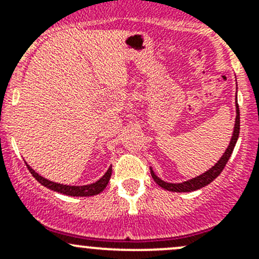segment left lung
<instances>
[{
	"label": "left lung",
	"mask_w": 259,
	"mask_h": 259,
	"mask_svg": "<svg viewBox=\"0 0 259 259\" xmlns=\"http://www.w3.org/2000/svg\"><path fill=\"white\" fill-rule=\"evenodd\" d=\"M236 121H234V129H233V134H232L231 138V142H229L228 148L226 149V151L223 153V155L221 156L218 161L214 164L211 168L208 169L207 171H204L203 174L200 176L195 177V178H192L189 180H185V182L182 183H168V182H164L154 173L153 169L150 168V173L151 177H153L154 182L161 187L163 189L169 190V192H179V193H187V192H194V190L200 189V188L205 187L208 185L209 183L213 182L219 174L222 173V170L224 169L226 164L228 163L229 158H231L232 153H233V149L234 146L237 144V140H238L239 137V106L238 103H237V96H236Z\"/></svg>",
	"instance_id": "left-lung-1"
}]
</instances>
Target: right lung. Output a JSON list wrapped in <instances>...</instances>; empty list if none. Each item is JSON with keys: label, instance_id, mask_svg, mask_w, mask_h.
<instances>
[{"label": "right lung", "instance_id": "right-lung-1", "mask_svg": "<svg viewBox=\"0 0 259 259\" xmlns=\"http://www.w3.org/2000/svg\"><path fill=\"white\" fill-rule=\"evenodd\" d=\"M26 166L30 170V173L32 174L33 178L37 180L40 184H42L44 187L49 188V189L54 190V192L61 193V194L65 195H71V197H91V195H96L99 193L103 192L104 189L108 185L109 180H110L111 173H113V168L111 165L109 166V169L106 170V173L101 177L98 182L93 183V184H88V185H66V184H60V183H55L51 182V180L44 178L41 177L40 174L36 173L27 163H26Z\"/></svg>", "mask_w": 259, "mask_h": 259}]
</instances>
